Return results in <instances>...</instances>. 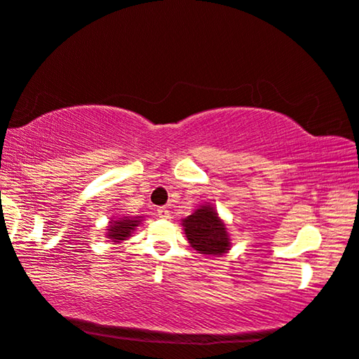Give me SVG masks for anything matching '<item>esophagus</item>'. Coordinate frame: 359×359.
<instances>
[{"label":"esophagus","mask_w":359,"mask_h":359,"mask_svg":"<svg viewBox=\"0 0 359 359\" xmlns=\"http://www.w3.org/2000/svg\"><path fill=\"white\" fill-rule=\"evenodd\" d=\"M157 216H159L161 219H168L170 217V211L167 208H157Z\"/></svg>","instance_id":"1"}]
</instances>
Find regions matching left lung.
I'll return each mask as SVG.
<instances>
[{
  "instance_id": "obj_1",
  "label": "left lung",
  "mask_w": 359,
  "mask_h": 359,
  "mask_svg": "<svg viewBox=\"0 0 359 359\" xmlns=\"http://www.w3.org/2000/svg\"><path fill=\"white\" fill-rule=\"evenodd\" d=\"M187 241L203 255H224L231 248L230 233L212 203H203L181 221Z\"/></svg>"
}]
</instances>
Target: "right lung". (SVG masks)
Instances as JSON below:
<instances>
[{"label": "right lung", "instance_id": "1", "mask_svg": "<svg viewBox=\"0 0 359 359\" xmlns=\"http://www.w3.org/2000/svg\"><path fill=\"white\" fill-rule=\"evenodd\" d=\"M143 217L142 216H119V217H111V221L107 225V238L111 243H123L129 240L132 233L137 230L138 225L142 224Z\"/></svg>", "mask_w": 359, "mask_h": 359}]
</instances>
